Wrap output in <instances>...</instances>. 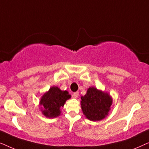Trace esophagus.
Returning a JSON list of instances; mask_svg holds the SVG:
<instances>
[{
    "mask_svg": "<svg viewBox=\"0 0 149 149\" xmlns=\"http://www.w3.org/2000/svg\"><path fill=\"white\" fill-rule=\"evenodd\" d=\"M79 92H74L72 94V97L73 98H77V97H79Z\"/></svg>",
    "mask_w": 149,
    "mask_h": 149,
    "instance_id": "1",
    "label": "esophagus"
}]
</instances>
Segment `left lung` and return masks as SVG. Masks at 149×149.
<instances>
[{"label":"left lung","mask_w":149,"mask_h":149,"mask_svg":"<svg viewBox=\"0 0 149 149\" xmlns=\"http://www.w3.org/2000/svg\"><path fill=\"white\" fill-rule=\"evenodd\" d=\"M83 115L92 121H101L107 117L113 104V97L107 92L90 87L86 94L81 97Z\"/></svg>","instance_id":"left-lung-1"}]
</instances>
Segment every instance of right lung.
I'll return each instance as SVG.
<instances>
[{
  "instance_id": "right-lung-1",
  "label": "right lung",
  "mask_w": 149,
  "mask_h": 149,
  "mask_svg": "<svg viewBox=\"0 0 149 149\" xmlns=\"http://www.w3.org/2000/svg\"><path fill=\"white\" fill-rule=\"evenodd\" d=\"M71 95L68 91H62L57 86L52 87L40 97V111L45 117L56 118L60 115L61 109Z\"/></svg>"
}]
</instances>
